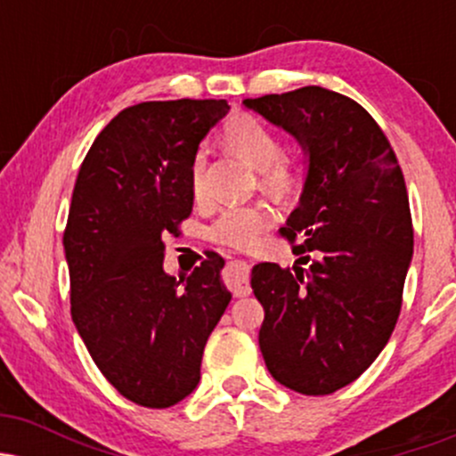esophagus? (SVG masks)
Segmentation results:
<instances>
[{"label": "esophagus", "mask_w": 456, "mask_h": 456, "mask_svg": "<svg viewBox=\"0 0 456 456\" xmlns=\"http://www.w3.org/2000/svg\"><path fill=\"white\" fill-rule=\"evenodd\" d=\"M248 265L244 264V261H233V264H229L227 268V285L229 289H232V294L235 297H244L250 294V285H248Z\"/></svg>", "instance_id": "1"}]
</instances>
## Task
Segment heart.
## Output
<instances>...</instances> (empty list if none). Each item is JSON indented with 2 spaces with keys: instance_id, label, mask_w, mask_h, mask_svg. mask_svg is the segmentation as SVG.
I'll return each mask as SVG.
<instances>
[{
  "instance_id": "b5f03b06",
  "label": "heart",
  "mask_w": 456,
  "mask_h": 456,
  "mask_svg": "<svg viewBox=\"0 0 456 456\" xmlns=\"http://www.w3.org/2000/svg\"><path fill=\"white\" fill-rule=\"evenodd\" d=\"M223 143L259 171L261 186L274 197L294 195L300 186V160L282 150L281 134L259 115L238 113L229 118L223 126ZM206 151H197L191 162V191L197 201L206 199ZM272 223L274 212L264 203L227 206L214 218L208 235L212 242L246 248Z\"/></svg>"
}]
</instances>
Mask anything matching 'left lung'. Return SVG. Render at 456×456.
I'll return each mask as SVG.
<instances>
[{"label": "left lung", "instance_id": "1", "mask_svg": "<svg viewBox=\"0 0 456 456\" xmlns=\"http://www.w3.org/2000/svg\"><path fill=\"white\" fill-rule=\"evenodd\" d=\"M244 104L308 154L300 206L281 227L308 268L250 274L265 311L261 354L279 384L332 395L373 364L399 319L413 253L405 177L379 124L343 94L306 86Z\"/></svg>", "mask_w": 456, "mask_h": 456}]
</instances>
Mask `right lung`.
Here are the masks:
<instances>
[{
	"label": "right lung",
	"mask_w": 456,
	"mask_h": 456,
	"mask_svg": "<svg viewBox=\"0 0 456 456\" xmlns=\"http://www.w3.org/2000/svg\"><path fill=\"white\" fill-rule=\"evenodd\" d=\"M227 111V101L191 98L126 107L94 139L72 191V322L109 384L151 410L197 388L203 349L232 300L218 253L182 281L162 270V238L192 212L191 162Z\"/></svg>",
	"instance_id": "right-lung-1"
}]
</instances>
